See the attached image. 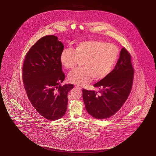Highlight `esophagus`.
<instances>
[{
    "instance_id": "obj_1",
    "label": "esophagus",
    "mask_w": 156,
    "mask_h": 156,
    "mask_svg": "<svg viewBox=\"0 0 156 156\" xmlns=\"http://www.w3.org/2000/svg\"><path fill=\"white\" fill-rule=\"evenodd\" d=\"M75 87H76V88H78V89H79V90H81L82 88H81V87H80V86H75Z\"/></svg>"
}]
</instances>
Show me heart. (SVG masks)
Instances as JSON below:
<instances>
[{"label":"heart","instance_id":"heart-1","mask_svg":"<svg viewBox=\"0 0 156 156\" xmlns=\"http://www.w3.org/2000/svg\"><path fill=\"white\" fill-rule=\"evenodd\" d=\"M119 55V49L113 43L99 40H88L78 43L73 51L64 49L60 60L62 66L72 70L82 62L83 68L70 73L69 82L76 85H86L92 77L101 80L111 73Z\"/></svg>","mask_w":156,"mask_h":156}]
</instances>
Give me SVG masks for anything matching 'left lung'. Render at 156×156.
Wrapping results in <instances>:
<instances>
[{
	"instance_id": "left-lung-1",
	"label": "left lung",
	"mask_w": 156,
	"mask_h": 156,
	"mask_svg": "<svg viewBox=\"0 0 156 156\" xmlns=\"http://www.w3.org/2000/svg\"><path fill=\"white\" fill-rule=\"evenodd\" d=\"M131 55L122 48L115 68L107 76L94 85L99 91L82 90L86 111L98 119H107L121 108L130 94L133 80Z\"/></svg>"
}]
</instances>
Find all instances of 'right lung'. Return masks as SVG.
Returning <instances> with one entry per match:
<instances>
[{"instance_id":"right-lung-1","label":"right lung","mask_w":156,"mask_h":156,"mask_svg":"<svg viewBox=\"0 0 156 156\" xmlns=\"http://www.w3.org/2000/svg\"><path fill=\"white\" fill-rule=\"evenodd\" d=\"M64 44L54 35L40 38L30 49L23 64V78L28 99L37 112L51 121L65 115L72 84L65 79L60 57Z\"/></svg>"}]
</instances>
